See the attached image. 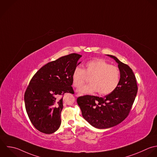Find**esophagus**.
<instances>
[{
  "mask_svg": "<svg viewBox=\"0 0 157 157\" xmlns=\"http://www.w3.org/2000/svg\"><path fill=\"white\" fill-rule=\"evenodd\" d=\"M80 95H81V94H76V97H79V96H80Z\"/></svg>",
  "mask_w": 157,
  "mask_h": 157,
  "instance_id": "obj_1",
  "label": "esophagus"
}]
</instances>
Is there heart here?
I'll return each instance as SVG.
<instances>
[{"mask_svg":"<svg viewBox=\"0 0 157 157\" xmlns=\"http://www.w3.org/2000/svg\"><path fill=\"white\" fill-rule=\"evenodd\" d=\"M90 78V84L81 86L78 91L83 94L96 92L100 95H106L113 92L120 82L119 69L111 65L103 59H95L86 63L84 68L76 67L72 73V82L75 87L81 86Z\"/></svg>","mask_w":157,"mask_h":157,"instance_id":"b5f03b06","label":"heart"}]
</instances>
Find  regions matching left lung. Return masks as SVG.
Listing matches in <instances>:
<instances>
[{
	"instance_id": "left-lung-1",
	"label": "left lung",
	"mask_w": 157,
	"mask_h": 157,
	"mask_svg": "<svg viewBox=\"0 0 157 157\" xmlns=\"http://www.w3.org/2000/svg\"><path fill=\"white\" fill-rule=\"evenodd\" d=\"M108 56L118 63L121 72L120 82L116 89L105 97L87 95L77 99L82 117L92 126L99 129L114 127L125 120L138 92L136 77L132 68L116 57Z\"/></svg>"
}]
</instances>
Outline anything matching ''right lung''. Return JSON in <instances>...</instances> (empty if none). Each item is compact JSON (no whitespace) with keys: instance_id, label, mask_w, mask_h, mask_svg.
I'll list each match as a JSON object with an SVG mask.
<instances>
[{"instance_id":"right-lung-1","label":"right lung","mask_w":157,"mask_h":157,"mask_svg":"<svg viewBox=\"0 0 157 157\" xmlns=\"http://www.w3.org/2000/svg\"><path fill=\"white\" fill-rule=\"evenodd\" d=\"M81 57L76 53L61 57L42 67L31 79L24 94L25 106L30 122L40 132L51 134L60 127L62 96L73 94L72 73Z\"/></svg>"}]
</instances>
